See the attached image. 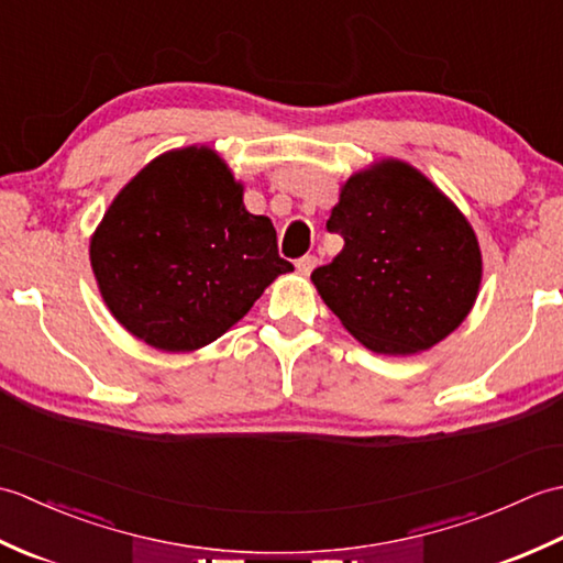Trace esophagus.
<instances>
[{
    "mask_svg": "<svg viewBox=\"0 0 563 563\" xmlns=\"http://www.w3.org/2000/svg\"><path fill=\"white\" fill-rule=\"evenodd\" d=\"M317 263H319V258H317V256H312V254H307V256H302V258H297V263H295V266H297V271H300L302 275H309V273H312V271H314V266H317Z\"/></svg>",
    "mask_w": 563,
    "mask_h": 563,
    "instance_id": "obj_1",
    "label": "esophagus"
}]
</instances>
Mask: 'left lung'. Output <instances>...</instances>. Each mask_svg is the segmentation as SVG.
I'll return each instance as SVG.
<instances>
[{"label":"left lung","mask_w":563,"mask_h":563,"mask_svg":"<svg viewBox=\"0 0 563 563\" xmlns=\"http://www.w3.org/2000/svg\"><path fill=\"white\" fill-rule=\"evenodd\" d=\"M327 230L343 236V249L312 283L369 351H428L474 307L482 251L472 224L406 162L353 174Z\"/></svg>","instance_id":"1"}]
</instances>
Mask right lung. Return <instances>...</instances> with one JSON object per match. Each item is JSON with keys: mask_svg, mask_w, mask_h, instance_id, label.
Instances as JSON below:
<instances>
[{"mask_svg": "<svg viewBox=\"0 0 563 563\" xmlns=\"http://www.w3.org/2000/svg\"><path fill=\"white\" fill-rule=\"evenodd\" d=\"M218 152L186 147L152 159L91 236L103 302L152 349L188 353L220 339L263 290L290 273L275 227L251 214Z\"/></svg>", "mask_w": 563, "mask_h": 563, "instance_id": "obj_1", "label": "right lung"}]
</instances>
